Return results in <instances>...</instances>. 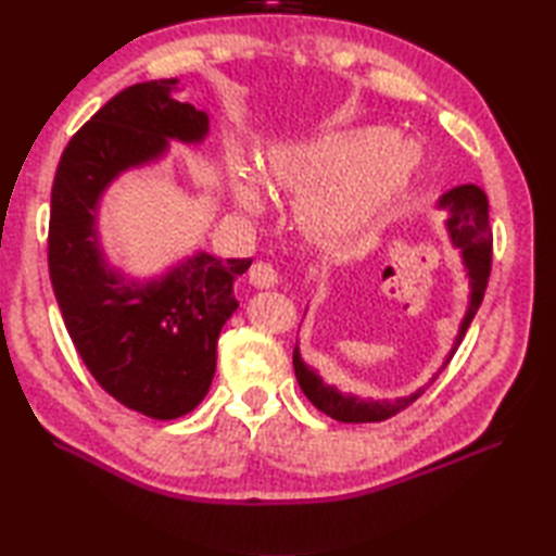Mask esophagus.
<instances>
[{"mask_svg": "<svg viewBox=\"0 0 556 556\" xmlns=\"http://www.w3.org/2000/svg\"><path fill=\"white\" fill-rule=\"evenodd\" d=\"M251 285L257 289H275L279 285V271L271 263H255L251 267Z\"/></svg>", "mask_w": 556, "mask_h": 556, "instance_id": "1", "label": "esophagus"}]
</instances>
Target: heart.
<instances>
[{"instance_id": "obj_1", "label": "heart", "mask_w": 556, "mask_h": 556, "mask_svg": "<svg viewBox=\"0 0 556 556\" xmlns=\"http://www.w3.org/2000/svg\"><path fill=\"white\" fill-rule=\"evenodd\" d=\"M418 155L408 143L370 128L317 134L269 152V181L299 195V219L308 231L344 239L368 227L410 181ZM236 198L263 207L257 176L236 162Z\"/></svg>"}]
</instances>
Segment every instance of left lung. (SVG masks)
I'll use <instances>...</instances> for the list:
<instances>
[{
  "mask_svg": "<svg viewBox=\"0 0 556 556\" xmlns=\"http://www.w3.org/2000/svg\"><path fill=\"white\" fill-rule=\"evenodd\" d=\"M440 205L448 207L446 229H448V236H452V243L460 248V253H464V263L470 275V287H473V293H470V308L464 317V325H460V332L456 339V346H458L466 337L468 325L473 323V317L482 303V296H485L490 269H492V231H490V215H488V195L482 193V188L466 184V186L452 188V191L440 200ZM293 370H296V380L303 389V394L311 399V404L317 410H323L325 416L334 418L339 422H380V420L392 418L399 410L408 408L413 401H416L442 372V370L437 372L430 380V384H425L410 396L396 399V401H363L353 394H341L334 387H327L323 382V377H317L308 365L301 361L299 349L293 351Z\"/></svg>",
  "mask_w": 556,
  "mask_h": 556,
  "instance_id": "obj_1",
  "label": "left lung"
}]
</instances>
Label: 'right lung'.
Wrapping results in <instances>:
<instances>
[{
    "label": "right lung",
    "mask_w": 556,
    "mask_h": 556,
    "mask_svg": "<svg viewBox=\"0 0 556 556\" xmlns=\"http://www.w3.org/2000/svg\"><path fill=\"white\" fill-rule=\"evenodd\" d=\"M176 78L122 90L68 140L52 184L47 260L68 337L96 382L126 408L174 420L205 399L217 339L236 311L233 281L253 260L200 253L146 287L108 269L96 207L116 174L167 148L203 140L207 114L174 100Z\"/></svg>",
    "instance_id": "right-lung-1"
}]
</instances>
